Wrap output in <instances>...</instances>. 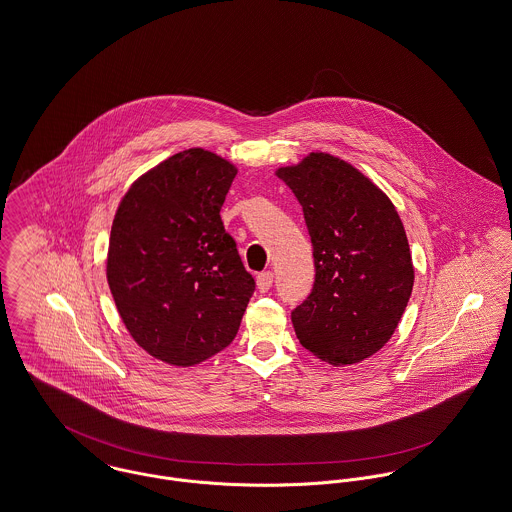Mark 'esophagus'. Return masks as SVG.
I'll return each mask as SVG.
<instances>
[{"label": "esophagus", "instance_id": "obj_1", "mask_svg": "<svg viewBox=\"0 0 512 512\" xmlns=\"http://www.w3.org/2000/svg\"><path fill=\"white\" fill-rule=\"evenodd\" d=\"M271 286H273V273L271 271H265V273L257 275V288H259V292H269Z\"/></svg>", "mask_w": 512, "mask_h": 512}]
</instances>
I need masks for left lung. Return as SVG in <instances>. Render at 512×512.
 I'll return each instance as SVG.
<instances>
[{
    "label": "left lung",
    "mask_w": 512,
    "mask_h": 512,
    "mask_svg": "<svg viewBox=\"0 0 512 512\" xmlns=\"http://www.w3.org/2000/svg\"><path fill=\"white\" fill-rule=\"evenodd\" d=\"M275 175L302 204L314 245V288L292 312L296 337L327 364L362 362L392 339L415 282L394 202L349 161L319 150Z\"/></svg>",
    "instance_id": "left-lung-1"
}]
</instances>
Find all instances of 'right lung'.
Segmentation results:
<instances>
[{
	"label": "right lung",
	"mask_w": 512,
	"mask_h": 512,
	"mask_svg": "<svg viewBox=\"0 0 512 512\" xmlns=\"http://www.w3.org/2000/svg\"><path fill=\"white\" fill-rule=\"evenodd\" d=\"M237 167L191 148L140 175L118 202L107 282L118 315L146 353L195 366L236 337L255 280L220 208Z\"/></svg>",
	"instance_id": "right-lung-1"
}]
</instances>
